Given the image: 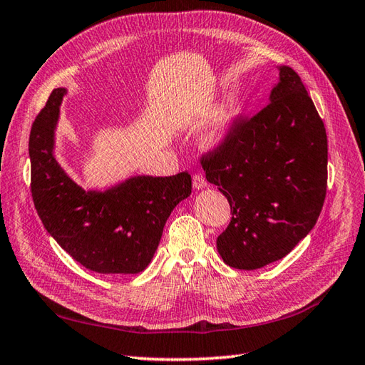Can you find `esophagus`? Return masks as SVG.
Segmentation results:
<instances>
[{
  "instance_id": "1",
  "label": "esophagus",
  "mask_w": 365,
  "mask_h": 365,
  "mask_svg": "<svg viewBox=\"0 0 365 365\" xmlns=\"http://www.w3.org/2000/svg\"><path fill=\"white\" fill-rule=\"evenodd\" d=\"M192 181H193V187L198 189V190H200V189H203V187H206V184H207L206 178H205L202 173H195V175H193Z\"/></svg>"
}]
</instances>
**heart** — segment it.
Here are the masks:
<instances>
[{
    "label": "heart",
    "mask_w": 365,
    "mask_h": 365,
    "mask_svg": "<svg viewBox=\"0 0 365 365\" xmlns=\"http://www.w3.org/2000/svg\"><path fill=\"white\" fill-rule=\"evenodd\" d=\"M228 121H230V110L224 108L219 113L217 120H215V123L211 125L210 132H207L205 135V143L210 145V146L219 143V141L224 138V135H225Z\"/></svg>",
    "instance_id": "heart-1"
}]
</instances>
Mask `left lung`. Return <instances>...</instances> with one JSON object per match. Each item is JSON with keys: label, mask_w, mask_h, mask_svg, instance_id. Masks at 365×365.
I'll return each instance as SVG.
<instances>
[{"label": "left lung", "mask_w": 365, "mask_h": 365, "mask_svg": "<svg viewBox=\"0 0 365 365\" xmlns=\"http://www.w3.org/2000/svg\"><path fill=\"white\" fill-rule=\"evenodd\" d=\"M269 99L252 118L236 116L200 159L232 210L217 250L236 269L288 255L317 224L328 187V137L301 77L282 66Z\"/></svg>", "instance_id": "8db88e82"}]
</instances>
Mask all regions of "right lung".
Wrapping results in <instances>:
<instances>
[{"label":"right lung","mask_w":365,"mask_h":365,"mask_svg":"<svg viewBox=\"0 0 365 365\" xmlns=\"http://www.w3.org/2000/svg\"><path fill=\"white\" fill-rule=\"evenodd\" d=\"M64 88H56L29 133L31 195L43 227L86 269L118 276L137 274L151 263L163 227L192 192L187 172L135 176L106 192L83 190L53 155L55 125Z\"/></svg>","instance_id":"right-lung-1"}]
</instances>
